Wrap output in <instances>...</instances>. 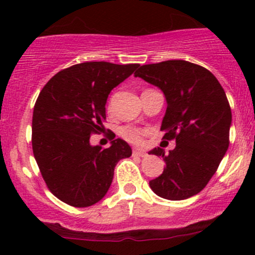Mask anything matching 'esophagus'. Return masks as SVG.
<instances>
[{
  "label": "esophagus",
  "instance_id": "obj_1",
  "mask_svg": "<svg viewBox=\"0 0 255 255\" xmlns=\"http://www.w3.org/2000/svg\"><path fill=\"white\" fill-rule=\"evenodd\" d=\"M133 155H137V156H145V151L142 150V149H134L133 150Z\"/></svg>",
  "mask_w": 255,
  "mask_h": 255
}]
</instances>
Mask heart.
<instances>
[{"label": "heart", "instance_id": "heart-1", "mask_svg": "<svg viewBox=\"0 0 255 255\" xmlns=\"http://www.w3.org/2000/svg\"><path fill=\"white\" fill-rule=\"evenodd\" d=\"M121 135H122L125 139L129 140L132 143H142L143 137H144V130L139 129V128L135 127H123L121 129Z\"/></svg>", "mask_w": 255, "mask_h": 255}]
</instances>
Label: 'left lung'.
<instances>
[{
  "mask_svg": "<svg viewBox=\"0 0 255 255\" xmlns=\"http://www.w3.org/2000/svg\"><path fill=\"white\" fill-rule=\"evenodd\" d=\"M135 78L159 87L165 95L164 139L176 146L165 154L154 148L149 154L163 156L161 175L149 181L158 196L189 199L208 184L230 145L232 112L225 90L211 71L185 60L142 65Z\"/></svg>",
  "mask_w": 255,
  "mask_h": 255,
  "instance_id": "1",
  "label": "left lung"
}]
</instances>
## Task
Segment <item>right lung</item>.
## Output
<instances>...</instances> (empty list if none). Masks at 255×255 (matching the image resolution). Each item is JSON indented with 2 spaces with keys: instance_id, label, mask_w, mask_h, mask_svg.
I'll use <instances>...</instances> for the list:
<instances>
[{
  "instance_id": "add662e5",
  "label": "right lung",
  "mask_w": 255,
  "mask_h": 255,
  "mask_svg": "<svg viewBox=\"0 0 255 255\" xmlns=\"http://www.w3.org/2000/svg\"><path fill=\"white\" fill-rule=\"evenodd\" d=\"M139 64L89 61L59 71L34 105L32 146L43 179L54 196L74 207H89L109 191L118 161L132 155L121 138L102 149L90 137L101 132L110 92Z\"/></svg>"
}]
</instances>
